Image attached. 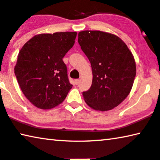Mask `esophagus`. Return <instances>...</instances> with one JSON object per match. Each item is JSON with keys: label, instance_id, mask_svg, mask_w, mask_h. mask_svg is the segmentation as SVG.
Listing matches in <instances>:
<instances>
[{"label": "esophagus", "instance_id": "1", "mask_svg": "<svg viewBox=\"0 0 160 160\" xmlns=\"http://www.w3.org/2000/svg\"><path fill=\"white\" fill-rule=\"evenodd\" d=\"M79 82H80L79 79H76L75 80V84L76 85H78V83H79Z\"/></svg>", "mask_w": 160, "mask_h": 160}]
</instances>
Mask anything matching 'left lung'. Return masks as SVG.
<instances>
[{"label": "left lung", "mask_w": 160, "mask_h": 160, "mask_svg": "<svg viewBox=\"0 0 160 160\" xmlns=\"http://www.w3.org/2000/svg\"><path fill=\"white\" fill-rule=\"evenodd\" d=\"M78 42L92 68V86L83 92L86 103L102 112L114 109L126 99L133 86V55L121 38L107 32L81 31Z\"/></svg>", "instance_id": "left-lung-1"}]
</instances>
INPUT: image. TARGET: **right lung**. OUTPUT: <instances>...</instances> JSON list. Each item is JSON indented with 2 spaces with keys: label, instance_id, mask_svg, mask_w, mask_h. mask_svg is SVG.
Instances as JSON below:
<instances>
[{
  "label": "right lung",
  "instance_id": "1",
  "mask_svg": "<svg viewBox=\"0 0 160 160\" xmlns=\"http://www.w3.org/2000/svg\"><path fill=\"white\" fill-rule=\"evenodd\" d=\"M77 34H38L19 51L15 75L25 97L39 109H52L60 104L72 88L63 58L73 47Z\"/></svg>",
  "mask_w": 160,
  "mask_h": 160
}]
</instances>
